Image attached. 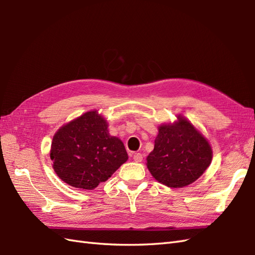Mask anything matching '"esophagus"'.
Wrapping results in <instances>:
<instances>
[{
	"mask_svg": "<svg viewBox=\"0 0 255 255\" xmlns=\"http://www.w3.org/2000/svg\"><path fill=\"white\" fill-rule=\"evenodd\" d=\"M132 159L134 162H141L142 161V154L141 153H133Z\"/></svg>",
	"mask_w": 255,
	"mask_h": 255,
	"instance_id": "esophagus-1",
	"label": "esophagus"
}]
</instances>
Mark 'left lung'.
Returning <instances> with one entry per match:
<instances>
[{
  "label": "left lung",
  "instance_id": "left-lung-1",
  "mask_svg": "<svg viewBox=\"0 0 255 255\" xmlns=\"http://www.w3.org/2000/svg\"><path fill=\"white\" fill-rule=\"evenodd\" d=\"M158 128L154 149L147 156V167L159 183L180 188L204 174L213 160V149L204 134L182 115Z\"/></svg>",
  "mask_w": 255,
  "mask_h": 255
}]
</instances>
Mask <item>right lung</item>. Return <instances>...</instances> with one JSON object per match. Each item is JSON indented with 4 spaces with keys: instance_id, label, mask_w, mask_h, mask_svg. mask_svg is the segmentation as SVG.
I'll list each match as a JSON object with an SVG mask.
<instances>
[{
    "instance_id": "right-lung-1",
    "label": "right lung",
    "mask_w": 255,
    "mask_h": 255,
    "mask_svg": "<svg viewBox=\"0 0 255 255\" xmlns=\"http://www.w3.org/2000/svg\"><path fill=\"white\" fill-rule=\"evenodd\" d=\"M50 159L60 180L92 191L106 182L128 160V154L122 140L108 132L104 116L90 111L58 129Z\"/></svg>"
}]
</instances>
